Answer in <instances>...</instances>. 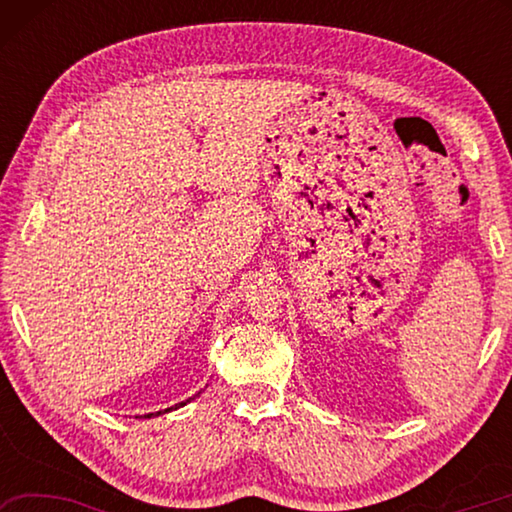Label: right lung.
<instances>
[{
    "label": "right lung",
    "instance_id": "1",
    "mask_svg": "<svg viewBox=\"0 0 512 512\" xmlns=\"http://www.w3.org/2000/svg\"><path fill=\"white\" fill-rule=\"evenodd\" d=\"M189 400H194V397H189ZM189 400H187V402H189ZM187 402H180V404H176V406H171V409H178V406H185ZM171 409H164V411H171ZM158 413H162V411H158ZM151 415H153V413L146 415V418H151Z\"/></svg>",
    "mask_w": 512,
    "mask_h": 512
}]
</instances>
